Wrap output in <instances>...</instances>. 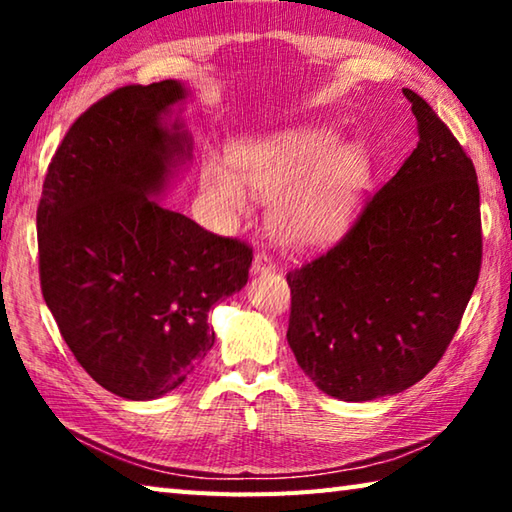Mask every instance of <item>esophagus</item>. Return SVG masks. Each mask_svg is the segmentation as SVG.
I'll return each instance as SVG.
<instances>
[{"label":"esophagus","instance_id":"1","mask_svg":"<svg viewBox=\"0 0 512 512\" xmlns=\"http://www.w3.org/2000/svg\"><path fill=\"white\" fill-rule=\"evenodd\" d=\"M275 262H273V257L266 253V250H257L255 253V259H253V271L255 273H271V271H275Z\"/></svg>","mask_w":512,"mask_h":512}]
</instances>
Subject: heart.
<instances>
[{
    "instance_id": "heart-1",
    "label": "heart",
    "mask_w": 512,
    "mask_h": 512,
    "mask_svg": "<svg viewBox=\"0 0 512 512\" xmlns=\"http://www.w3.org/2000/svg\"><path fill=\"white\" fill-rule=\"evenodd\" d=\"M232 169L214 155L201 164V185L221 219L248 210L249 187L268 203V228L282 244L307 248L339 235L366 180L357 146H339L327 128H296L232 149Z\"/></svg>"
}]
</instances>
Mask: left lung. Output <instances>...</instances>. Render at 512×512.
<instances>
[{
	"instance_id": "obj_1",
	"label": "left lung",
	"mask_w": 512,
	"mask_h": 512,
	"mask_svg": "<svg viewBox=\"0 0 512 512\" xmlns=\"http://www.w3.org/2000/svg\"><path fill=\"white\" fill-rule=\"evenodd\" d=\"M420 140L325 253L287 273L298 366L343 402L402 393L443 359L481 271L470 155L413 90Z\"/></svg>"
}]
</instances>
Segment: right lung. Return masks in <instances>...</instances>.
I'll return each mask as SVG.
<instances>
[{
	"instance_id": "obj_1",
	"label": "right lung",
	"mask_w": 512,
	"mask_h": 512,
	"mask_svg": "<svg viewBox=\"0 0 512 512\" xmlns=\"http://www.w3.org/2000/svg\"><path fill=\"white\" fill-rule=\"evenodd\" d=\"M178 81L124 85L69 126L38 203L40 289L76 361L106 391L153 400L214 345L207 314L248 282L253 246L151 198L187 137L160 117Z\"/></svg>"
}]
</instances>
